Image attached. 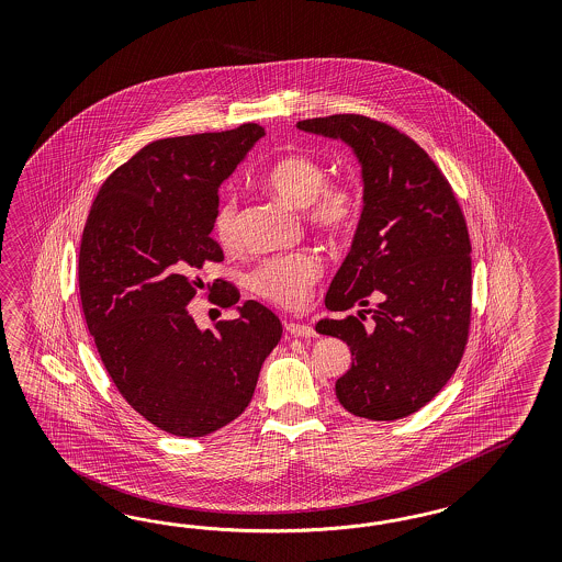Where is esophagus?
<instances>
[{
  "mask_svg": "<svg viewBox=\"0 0 562 562\" xmlns=\"http://www.w3.org/2000/svg\"><path fill=\"white\" fill-rule=\"evenodd\" d=\"M286 331H289L290 336H301V338H315L317 336L311 325L294 324V322L286 324Z\"/></svg>",
  "mask_w": 562,
  "mask_h": 562,
  "instance_id": "obj_1",
  "label": "esophagus"
}]
</instances>
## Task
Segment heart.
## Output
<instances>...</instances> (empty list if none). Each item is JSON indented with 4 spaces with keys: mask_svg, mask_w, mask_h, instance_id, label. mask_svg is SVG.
Instances as JSON below:
<instances>
[{
    "mask_svg": "<svg viewBox=\"0 0 562 562\" xmlns=\"http://www.w3.org/2000/svg\"><path fill=\"white\" fill-rule=\"evenodd\" d=\"M263 186L284 202L305 207V222L324 237H344L357 226L362 210V191L352 181H327L324 162L308 154L278 158L263 177ZM214 235L224 247L240 238L238 200L224 195L212 216ZM322 276L319 259L308 251L263 259L249 273V286L273 305L301 306L311 286Z\"/></svg>",
    "mask_w": 562,
    "mask_h": 562,
    "instance_id": "obj_1",
    "label": "heart"
}]
</instances>
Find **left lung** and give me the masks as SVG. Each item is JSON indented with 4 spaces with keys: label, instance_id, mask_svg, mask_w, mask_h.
I'll return each instance as SVG.
<instances>
[{
    "label": "left lung",
    "instance_id": "8db88e82",
    "mask_svg": "<svg viewBox=\"0 0 562 562\" xmlns=\"http://www.w3.org/2000/svg\"><path fill=\"white\" fill-rule=\"evenodd\" d=\"M296 127L348 144L364 186L352 247L325 294L329 311L358 315L315 325L355 357L336 395L360 418H406L441 392L465 350L472 247L460 204L432 158L387 123L331 115Z\"/></svg>",
    "mask_w": 562,
    "mask_h": 562
}]
</instances>
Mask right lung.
<instances>
[{
  "label": "right lung",
  "mask_w": 562,
  "mask_h": 562,
  "mask_svg": "<svg viewBox=\"0 0 562 562\" xmlns=\"http://www.w3.org/2000/svg\"><path fill=\"white\" fill-rule=\"evenodd\" d=\"M257 123L144 146L102 183L80 245V299L102 364L125 402L177 437H204L249 406L282 324L216 280L214 303L237 319L200 329L195 273L222 261L210 237L218 188L263 136Z\"/></svg>",
  "instance_id": "1"
}]
</instances>
